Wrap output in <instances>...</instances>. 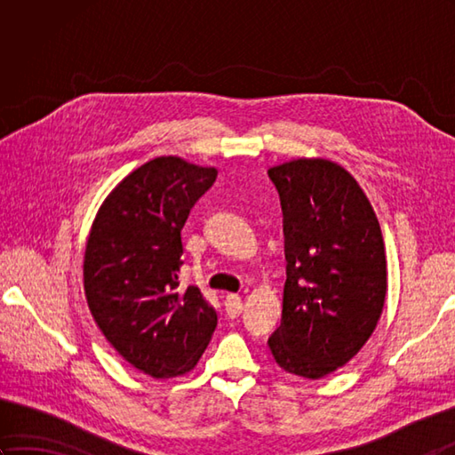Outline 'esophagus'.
<instances>
[{
	"label": "esophagus",
	"mask_w": 455,
	"mask_h": 455,
	"mask_svg": "<svg viewBox=\"0 0 455 455\" xmlns=\"http://www.w3.org/2000/svg\"><path fill=\"white\" fill-rule=\"evenodd\" d=\"M225 311L230 318H236L240 313H243V299L235 293L227 295L225 297Z\"/></svg>",
	"instance_id": "esophagus-1"
}]
</instances>
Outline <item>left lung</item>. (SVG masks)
<instances>
[{
  "instance_id": "8db88e82",
  "label": "left lung",
  "mask_w": 455,
  "mask_h": 455,
  "mask_svg": "<svg viewBox=\"0 0 455 455\" xmlns=\"http://www.w3.org/2000/svg\"><path fill=\"white\" fill-rule=\"evenodd\" d=\"M285 236L282 324L269 350L285 371L318 379L362 350L387 293L385 244L357 181L323 158L267 170Z\"/></svg>"
}]
</instances>
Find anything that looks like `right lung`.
Segmentation results:
<instances>
[{"mask_svg": "<svg viewBox=\"0 0 455 455\" xmlns=\"http://www.w3.org/2000/svg\"><path fill=\"white\" fill-rule=\"evenodd\" d=\"M217 170L178 156L131 172L93 220L84 256L90 311L109 344L156 379L196 367L217 328L197 287H180L181 228Z\"/></svg>", "mask_w": 455, "mask_h": 455, "instance_id": "1", "label": "right lung"}]
</instances>
